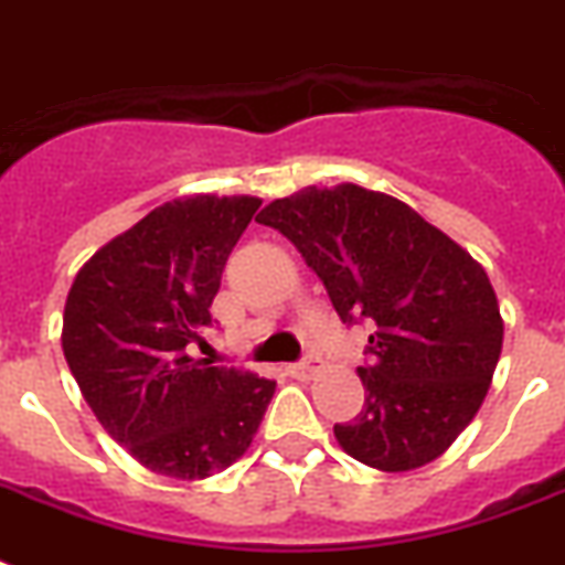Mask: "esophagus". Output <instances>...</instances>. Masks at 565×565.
<instances>
[{"mask_svg":"<svg viewBox=\"0 0 565 565\" xmlns=\"http://www.w3.org/2000/svg\"><path fill=\"white\" fill-rule=\"evenodd\" d=\"M290 377L296 380H310L319 371V365H316V360H305V362H296V365H290Z\"/></svg>","mask_w":565,"mask_h":565,"instance_id":"1","label":"esophagus"}]
</instances>
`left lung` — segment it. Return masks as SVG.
Here are the masks:
<instances>
[{
	"mask_svg": "<svg viewBox=\"0 0 565 565\" xmlns=\"http://www.w3.org/2000/svg\"><path fill=\"white\" fill-rule=\"evenodd\" d=\"M278 228L322 278L339 319L374 324L365 406L333 426L339 447L383 473L444 456L484 403L505 322L488 273L397 196L342 182L273 200Z\"/></svg>",
	"mask_w": 565,
	"mask_h": 565,
	"instance_id": "obj_1",
	"label": "left lung"
}]
</instances>
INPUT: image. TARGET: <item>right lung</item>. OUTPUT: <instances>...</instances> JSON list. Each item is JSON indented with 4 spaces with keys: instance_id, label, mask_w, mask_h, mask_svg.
I'll use <instances>...</instances> for the list:
<instances>
[{
    "instance_id": "add662e5",
    "label": "right lung",
    "mask_w": 565,
    "mask_h": 565,
    "mask_svg": "<svg viewBox=\"0 0 565 565\" xmlns=\"http://www.w3.org/2000/svg\"><path fill=\"white\" fill-rule=\"evenodd\" d=\"M258 205L249 194L177 196L104 243L66 296L68 371L109 438L159 476L226 470L273 401V380L191 356Z\"/></svg>"
}]
</instances>
